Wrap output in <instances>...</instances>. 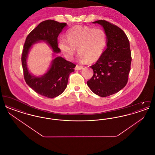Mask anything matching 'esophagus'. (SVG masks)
Here are the masks:
<instances>
[{"label": "esophagus", "instance_id": "1", "mask_svg": "<svg viewBox=\"0 0 155 155\" xmlns=\"http://www.w3.org/2000/svg\"><path fill=\"white\" fill-rule=\"evenodd\" d=\"M83 68V67L82 66H78V65H77L75 67V70H80L81 69H82Z\"/></svg>", "mask_w": 155, "mask_h": 155}]
</instances>
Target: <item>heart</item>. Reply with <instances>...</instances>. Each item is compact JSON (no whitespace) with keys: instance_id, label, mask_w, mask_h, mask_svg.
I'll return each instance as SVG.
<instances>
[{"instance_id":"obj_1","label":"heart","mask_w":155,"mask_h":155,"mask_svg":"<svg viewBox=\"0 0 155 155\" xmlns=\"http://www.w3.org/2000/svg\"><path fill=\"white\" fill-rule=\"evenodd\" d=\"M66 38H61L58 46L68 59L73 58L78 48V58L81 61L93 63L100 59L104 51L107 38L105 31L84 25H76L68 30Z\"/></svg>"}]
</instances>
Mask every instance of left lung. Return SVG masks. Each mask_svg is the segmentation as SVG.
Masks as SVG:
<instances>
[{
    "instance_id": "left-lung-1",
    "label": "left lung",
    "mask_w": 155,
    "mask_h": 155,
    "mask_svg": "<svg viewBox=\"0 0 155 155\" xmlns=\"http://www.w3.org/2000/svg\"><path fill=\"white\" fill-rule=\"evenodd\" d=\"M93 23L103 27L107 42L101 58L90 67L94 74L87 85L97 95L106 97L118 92L127 83L131 63L130 42L124 32L117 26L105 20Z\"/></svg>"
}]
</instances>
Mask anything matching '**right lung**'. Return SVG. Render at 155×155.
<instances>
[{
    "mask_svg": "<svg viewBox=\"0 0 155 155\" xmlns=\"http://www.w3.org/2000/svg\"><path fill=\"white\" fill-rule=\"evenodd\" d=\"M66 23L48 20L41 22L27 37L22 51V68L27 84L37 94L49 98L61 94L66 89L69 75L74 71L75 65L60 56L53 59L48 71L44 75L35 76L31 73L27 67V60L30 49L35 44L44 41L51 48L53 56L59 53L58 37Z\"/></svg>",
    "mask_w": 155,
    "mask_h": 155,
    "instance_id": "right-lung-1",
    "label": "right lung"
}]
</instances>
